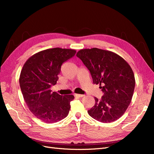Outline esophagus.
Here are the masks:
<instances>
[{
  "label": "esophagus",
  "mask_w": 154,
  "mask_h": 154,
  "mask_svg": "<svg viewBox=\"0 0 154 154\" xmlns=\"http://www.w3.org/2000/svg\"><path fill=\"white\" fill-rule=\"evenodd\" d=\"M74 96L76 97H83L84 96V95L83 94H74Z\"/></svg>",
  "instance_id": "esophagus-1"
}]
</instances>
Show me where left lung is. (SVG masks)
<instances>
[{"mask_svg": "<svg viewBox=\"0 0 154 154\" xmlns=\"http://www.w3.org/2000/svg\"><path fill=\"white\" fill-rule=\"evenodd\" d=\"M90 71L94 84L103 92L88 114L102 123L114 122L122 117L131 102L135 88L132 68L112 51L97 48L81 49L76 54Z\"/></svg>", "mask_w": 154, "mask_h": 154, "instance_id": "8db88e82", "label": "left lung"}]
</instances>
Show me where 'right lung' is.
I'll return each instance as SVG.
<instances>
[{
    "instance_id": "obj_1",
    "label": "right lung",
    "mask_w": 154,
    "mask_h": 154,
    "mask_svg": "<svg viewBox=\"0 0 154 154\" xmlns=\"http://www.w3.org/2000/svg\"><path fill=\"white\" fill-rule=\"evenodd\" d=\"M76 53L71 49H45L32 55L22 67L19 83L23 97L31 112L45 123L59 122L69 112L74 96L51 92L50 88L57 83L62 63Z\"/></svg>"
}]
</instances>
